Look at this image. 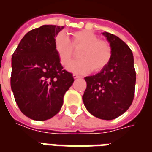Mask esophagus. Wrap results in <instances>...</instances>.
<instances>
[{"instance_id":"obj_1","label":"esophagus","mask_w":152,"mask_h":152,"mask_svg":"<svg viewBox=\"0 0 152 152\" xmlns=\"http://www.w3.org/2000/svg\"><path fill=\"white\" fill-rule=\"evenodd\" d=\"M73 77L75 78V79H76V78H79V77H81L79 75H75V74H74L73 75Z\"/></svg>"}]
</instances>
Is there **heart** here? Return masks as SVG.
<instances>
[{"label":"heart","mask_w":152,"mask_h":152,"mask_svg":"<svg viewBox=\"0 0 152 152\" xmlns=\"http://www.w3.org/2000/svg\"><path fill=\"white\" fill-rule=\"evenodd\" d=\"M78 60L72 61L67 69L73 73L86 74L91 71L99 72L109 63L112 50L110 44L98 38L96 34L89 30H78L72 33L69 40L64 34H59L54 39V49L59 61L66 66L71 60L74 49H80Z\"/></svg>","instance_id":"1"}]
</instances>
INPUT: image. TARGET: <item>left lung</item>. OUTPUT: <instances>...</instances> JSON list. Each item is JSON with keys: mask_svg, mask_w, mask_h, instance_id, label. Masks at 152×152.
<instances>
[{"mask_svg": "<svg viewBox=\"0 0 152 152\" xmlns=\"http://www.w3.org/2000/svg\"><path fill=\"white\" fill-rule=\"evenodd\" d=\"M110 43L112 55L109 63L97 75L85 77L83 103L94 117L111 120L128 110L134 99L136 74L133 53L114 34L102 33Z\"/></svg>", "mask_w": 152, "mask_h": 152, "instance_id": "left-lung-1", "label": "left lung"}]
</instances>
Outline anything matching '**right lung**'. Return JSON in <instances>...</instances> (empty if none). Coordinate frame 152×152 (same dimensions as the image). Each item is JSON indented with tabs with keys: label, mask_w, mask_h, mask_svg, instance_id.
Listing matches in <instances>:
<instances>
[{
	"label": "right lung",
	"mask_w": 152,
	"mask_h": 152,
	"mask_svg": "<svg viewBox=\"0 0 152 152\" xmlns=\"http://www.w3.org/2000/svg\"><path fill=\"white\" fill-rule=\"evenodd\" d=\"M64 26L45 25L24 36L12 56L11 89L20 111L31 119H50L60 111L74 83L63 69L54 39Z\"/></svg>",
	"instance_id": "add662e5"
}]
</instances>
